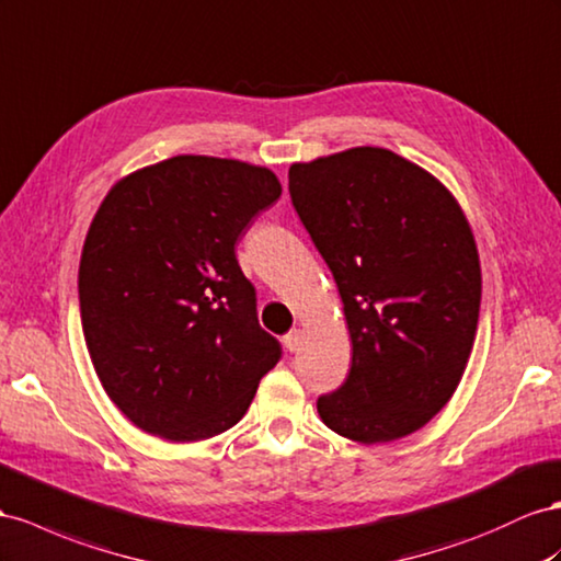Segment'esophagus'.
<instances>
[{
  "instance_id": "obj_1",
  "label": "esophagus",
  "mask_w": 561,
  "mask_h": 561,
  "mask_svg": "<svg viewBox=\"0 0 561 561\" xmlns=\"http://www.w3.org/2000/svg\"><path fill=\"white\" fill-rule=\"evenodd\" d=\"M283 344L287 352H297L299 344H301V330H290L287 335L283 337Z\"/></svg>"
}]
</instances>
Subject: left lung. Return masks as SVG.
<instances>
[{"instance_id":"left-lung-1","label":"left lung","mask_w":561,"mask_h":561,"mask_svg":"<svg viewBox=\"0 0 561 561\" xmlns=\"http://www.w3.org/2000/svg\"><path fill=\"white\" fill-rule=\"evenodd\" d=\"M287 179L352 335L350 375L318 397V415L358 444L413 434L450 401L472 352V229L444 184L387 148L295 162Z\"/></svg>"}]
</instances>
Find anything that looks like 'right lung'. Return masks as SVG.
Segmentation results:
<instances>
[{
	"label": "right lung",
	"mask_w": 561,
	"mask_h": 561,
	"mask_svg": "<svg viewBox=\"0 0 561 561\" xmlns=\"http://www.w3.org/2000/svg\"><path fill=\"white\" fill-rule=\"evenodd\" d=\"M280 191L266 168L176 156L105 195L80 260L82 330L105 393L139 430L170 442L231 430L280 360L236 260Z\"/></svg>",
	"instance_id": "right-lung-1"
}]
</instances>
